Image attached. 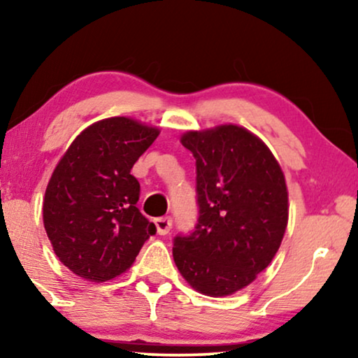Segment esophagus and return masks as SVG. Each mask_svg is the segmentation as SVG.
Masks as SVG:
<instances>
[{
  "label": "esophagus",
  "instance_id": "34e87169",
  "mask_svg": "<svg viewBox=\"0 0 358 358\" xmlns=\"http://www.w3.org/2000/svg\"><path fill=\"white\" fill-rule=\"evenodd\" d=\"M155 224H156V231H158V234L164 236V234H168L171 231V228H173V218L171 217L156 218Z\"/></svg>",
  "mask_w": 358,
  "mask_h": 358
}]
</instances>
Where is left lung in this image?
I'll list each match as a JSON object with an SVG mask.
<instances>
[{
	"mask_svg": "<svg viewBox=\"0 0 358 358\" xmlns=\"http://www.w3.org/2000/svg\"><path fill=\"white\" fill-rule=\"evenodd\" d=\"M197 169L199 218L174 238L180 275L208 296L256 280L280 248L288 223L285 176L261 138L238 125L185 131Z\"/></svg>",
	"mask_w": 358,
	"mask_h": 358,
	"instance_id": "left-lung-1",
	"label": "left lung"
}]
</instances>
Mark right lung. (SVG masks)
Wrapping results in <instances>:
<instances>
[{
  "mask_svg": "<svg viewBox=\"0 0 358 358\" xmlns=\"http://www.w3.org/2000/svg\"><path fill=\"white\" fill-rule=\"evenodd\" d=\"M159 135L156 127L110 117L81 131L57 164L43 199V227L73 273L107 282L135 262L155 223L140 213L130 174Z\"/></svg>",
  "mask_w": 358,
  "mask_h": 358,
  "instance_id": "obj_1",
  "label": "right lung"
}]
</instances>
